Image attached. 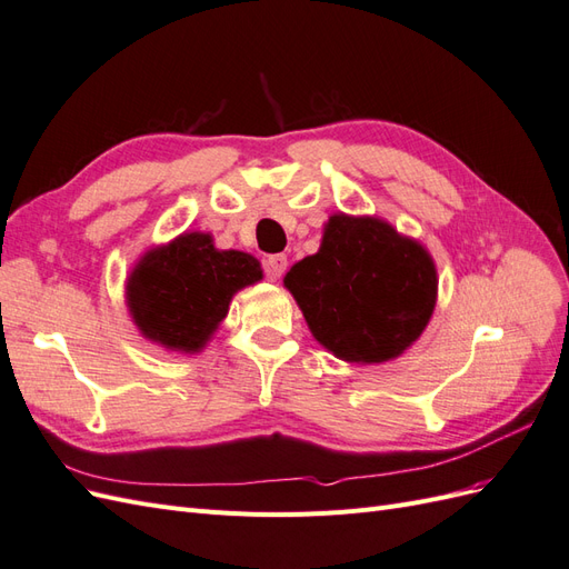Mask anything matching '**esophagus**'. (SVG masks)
Here are the masks:
<instances>
[{"mask_svg": "<svg viewBox=\"0 0 569 569\" xmlns=\"http://www.w3.org/2000/svg\"><path fill=\"white\" fill-rule=\"evenodd\" d=\"M287 270V256L284 253H274L266 258V274L270 280H280Z\"/></svg>", "mask_w": 569, "mask_h": 569, "instance_id": "1", "label": "esophagus"}]
</instances>
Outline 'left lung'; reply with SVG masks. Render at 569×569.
<instances>
[{"label": "left lung", "instance_id": "obj_1", "mask_svg": "<svg viewBox=\"0 0 569 569\" xmlns=\"http://www.w3.org/2000/svg\"><path fill=\"white\" fill-rule=\"evenodd\" d=\"M320 347L356 366L399 358L432 320L439 274L432 253L377 216L332 213L313 256L284 274Z\"/></svg>", "mask_w": 569, "mask_h": 569}]
</instances>
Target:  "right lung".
I'll list each match as a JSON object with an SVG mask.
<instances>
[{"mask_svg":"<svg viewBox=\"0 0 569 569\" xmlns=\"http://www.w3.org/2000/svg\"><path fill=\"white\" fill-rule=\"evenodd\" d=\"M263 280L247 251L216 249L211 232H182L147 249L126 280V306L140 335L166 351L206 349L239 289Z\"/></svg>","mask_w":569,"mask_h":569,"instance_id":"1","label":"right lung"}]
</instances>
